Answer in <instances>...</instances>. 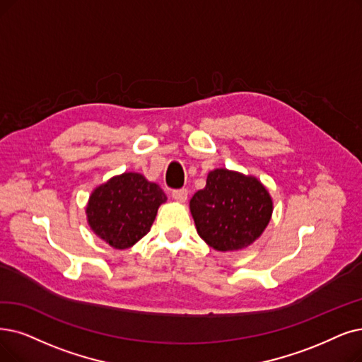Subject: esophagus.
Listing matches in <instances>:
<instances>
[{"mask_svg": "<svg viewBox=\"0 0 362 362\" xmlns=\"http://www.w3.org/2000/svg\"><path fill=\"white\" fill-rule=\"evenodd\" d=\"M187 196H189V192H187L185 189H181V190H173V192H172V197L175 199L177 202H180V204H184V202L187 200Z\"/></svg>", "mask_w": 362, "mask_h": 362, "instance_id": "esophagus-1", "label": "esophagus"}]
</instances>
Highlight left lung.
Instances as JSON below:
<instances>
[{"label": "left lung", "mask_w": 362, "mask_h": 362, "mask_svg": "<svg viewBox=\"0 0 362 362\" xmlns=\"http://www.w3.org/2000/svg\"><path fill=\"white\" fill-rule=\"evenodd\" d=\"M199 236L220 252L250 247L270 223L273 200L258 178L226 168L214 169L206 187L190 199Z\"/></svg>", "instance_id": "left-lung-1"}]
</instances>
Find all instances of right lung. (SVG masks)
I'll return each instance as SVG.
<instances>
[{"mask_svg":"<svg viewBox=\"0 0 362 362\" xmlns=\"http://www.w3.org/2000/svg\"><path fill=\"white\" fill-rule=\"evenodd\" d=\"M166 194L142 173L124 172L98 185L86 205L93 233L115 250H127L146 236Z\"/></svg>","mask_w":362,"mask_h":362,"instance_id":"right-lung-1","label":"right lung"}]
</instances>
